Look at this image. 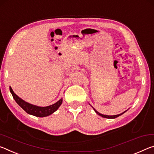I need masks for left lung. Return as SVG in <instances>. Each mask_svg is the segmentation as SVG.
Wrapping results in <instances>:
<instances>
[{
	"label": "left lung",
	"mask_w": 154,
	"mask_h": 154,
	"mask_svg": "<svg viewBox=\"0 0 154 154\" xmlns=\"http://www.w3.org/2000/svg\"><path fill=\"white\" fill-rule=\"evenodd\" d=\"M94 110L95 111V112L97 113V115H100V116H102V117H104V118H108V119H115V118H117V117H119V116H120V115H122V114H123V113H124L125 112H123V113H122V114H119V115H112V116H110V115H102V114H100V112H98L96 110H95L94 109Z\"/></svg>",
	"instance_id": "8db88e82"
}]
</instances>
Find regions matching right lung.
<instances>
[{
    "mask_svg": "<svg viewBox=\"0 0 154 154\" xmlns=\"http://www.w3.org/2000/svg\"><path fill=\"white\" fill-rule=\"evenodd\" d=\"M9 89H10V92L11 93L12 95H13L14 99L15 100V101H16L17 104H18L22 108V109L25 110L28 114L34 115L35 117H46V116L51 115L54 112L56 111L60 106V104H62V99H60V100L58 101L57 102L55 103V104L48 106H46V107L37 106H35V105L29 104V103H27L23 100H22L21 98H20L14 92V91L12 90L11 87H9Z\"/></svg>",
    "mask_w": 154,
    "mask_h": 154,
    "instance_id": "1",
    "label": "right lung"
}]
</instances>
